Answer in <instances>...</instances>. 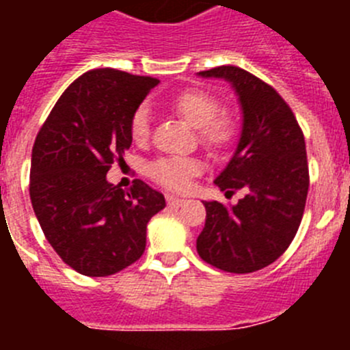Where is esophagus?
<instances>
[{"label":"esophagus","instance_id":"obj_1","mask_svg":"<svg viewBox=\"0 0 350 350\" xmlns=\"http://www.w3.org/2000/svg\"><path fill=\"white\" fill-rule=\"evenodd\" d=\"M166 202H168L170 206H182L185 202H187V200H185V198H178V196H168L166 198Z\"/></svg>","mask_w":350,"mask_h":350}]
</instances>
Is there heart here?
Returning a JSON list of instances; mask_svg holds the SVG:
<instances>
[{
    "label": "heart",
    "mask_w": 350,
    "mask_h": 350,
    "mask_svg": "<svg viewBox=\"0 0 350 350\" xmlns=\"http://www.w3.org/2000/svg\"><path fill=\"white\" fill-rule=\"evenodd\" d=\"M172 108L184 117L198 131V138L210 150H226L237 142L240 122L230 110H219V100L203 89H187L172 100ZM129 135L135 144H145L150 137V113L145 105L133 112L129 120ZM202 172V163L194 157L170 156L159 157L148 165V177L163 187L184 191L191 178Z\"/></svg>",
    "instance_id": "1"
}]
</instances>
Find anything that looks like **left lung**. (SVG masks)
Instances as JSON below:
<instances>
[{
  "label": "left lung",
  "instance_id": "8db88e82",
  "mask_svg": "<svg viewBox=\"0 0 350 350\" xmlns=\"http://www.w3.org/2000/svg\"><path fill=\"white\" fill-rule=\"evenodd\" d=\"M233 83L243 110L242 137L224 172L215 178L226 194L243 191L234 206L205 202V228L196 240L200 258L230 273H252L291 245L307 203L305 138L282 96L238 66L200 71Z\"/></svg>",
  "mask_w": 350,
  "mask_h": 350
}]
</instances>
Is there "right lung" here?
<instances>
[{
	"instance_id": "add662e5",
	"label": "right lung",
	"mask_w": 350,
	"mask_h": 350,
	"mask_svg": "<svg viewBox=\"0 0 350 350\" xmlns=\"http://www.w3.org/2000/svg\"><path fill=\"white\" fill-rule=\"evenodd\" d=\"M159 80L98 68L61 94L36 135L29 196L52 249L75 271L107 277L142 258L165 196L137 178L126 193L107 173L131 145L129 120Z\"/></svg>"
}]
</instances>
